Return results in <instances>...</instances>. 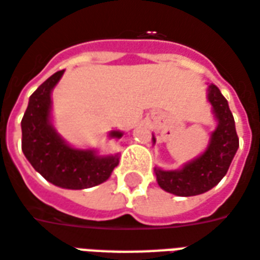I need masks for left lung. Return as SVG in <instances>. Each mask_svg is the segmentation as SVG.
<instances>
[{
    "instance_id": "8db88e82",
    "label": "left lung",
    "mask_w": 260,
    "mask_h": 260,
    "mask_svg": "<svg viewBox=\"0 0 260 260\" xmlns=\"http://www.w3.org/2000/svg\"><path fill=\"white\" fill-rule=\"evenodd\" d=\"M208 101L215 113L217 127L210 136L205 152L179 170L155 168L159 187L170 194L192 197L213 188L226 176L238 149L234 117L229 108V102L215 84L208 87ZM152 140L155 144V137Z\"/></svg>"
}]
</instances>
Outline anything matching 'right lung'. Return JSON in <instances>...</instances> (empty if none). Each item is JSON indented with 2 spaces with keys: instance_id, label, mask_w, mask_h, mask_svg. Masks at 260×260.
<instances>
[{
  "instance_id": "obj_1",
  "label": "right lung",
  "mask_w": 260,
  "mask_h": 260,
  "mask_svg": "<svg viewBox=\"0 0 260 260\" xmlns=\"http://www.w3.org/2000/svg\"><path fill=\"white\" fill-rule=\"evenodd\" d=\"M65 70L48 77L30 95L22 119V151L34 169L60 188L83 190L107 181L119 165V153L101 156L94 149L70 147L51 123V92ZM122 132L109 133L120 138Z\"/></svg>"
}]
</instances>
